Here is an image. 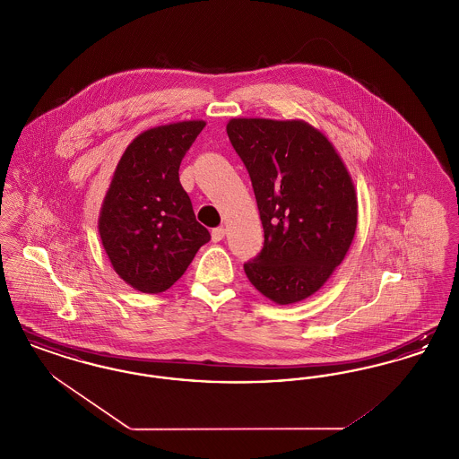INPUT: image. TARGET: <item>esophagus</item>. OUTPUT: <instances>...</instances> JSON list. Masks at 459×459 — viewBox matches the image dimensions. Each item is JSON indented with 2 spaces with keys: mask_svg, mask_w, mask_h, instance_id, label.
<instances>
[{
  "mask_svg": "<svg viewBox=\"0 0 459 459\" xmlns=\"http://www.w3.org/2000/svg\"><path fill=\"white\" fill-rule=\"evenodd\" d=\"M223 238H225V229L223 227H217V229L212 230V239H213V242H220Z\"/></svg>",
  "mask_w": 459,
  "mask_h": 459,
  "instance_id": "34e87169",
  "label": "esophagus"
}]
</instances>
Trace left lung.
I'll return each mask as SVG.
<instances>
[{
	"instance_id": "8db88e82",
	"label": "left lung",
	"mask_w": 459,
	"mask_h": 459,
	"mask_svg": "<svg viewBox=\"0 0 459 459\" xmlns=\"http://www.w3.org/2000/svg\"><path fill=\"white\" fill-rule=\"evenodd\" d=\"M227 134L251 177L264 230L263 249L244 272L273 303H299L327 282L354 238L350 172L303 120L232 118Z\"/></svg>"
}]
</instances>
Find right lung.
Masks as SVG:
<instances>
[{
  "label": "right lung",
  "instance_id": "1",
  "mask_svg": "<svg viewBox=\"0 0 459 459\" xmlns=\"http://www.w3.org/2000/svg\"><path fill=\"white\" fill-rule=\"evenodd\" d=\"M204 126L189 120L144 131L117 165L98 229L113 270L135 290L170 289L210 240L178 180L180 161Z\"/></svg>",
  "mask_w": 459,
  "mask_h": 459
}]
</instances>
